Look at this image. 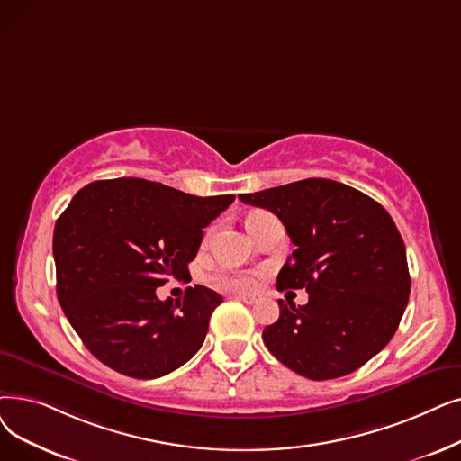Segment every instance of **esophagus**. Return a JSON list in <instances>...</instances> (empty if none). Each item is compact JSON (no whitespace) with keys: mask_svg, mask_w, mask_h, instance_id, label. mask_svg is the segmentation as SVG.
<instances>
[{"mask_svg":"<svg viewBox=\"0 0 461 461\" xmlns=\"http://www.w3.org/2000/svg\"><path fill=\"white\" fill-rule=\"evenodd\" d=\"M235 299H239V302H243L247 305H254L258 302L254 295H235Z\"/></svg>","mask_w":461,"mask_h":461,"instance_id":"34e87169","label":"esophagus"}]
</instances>
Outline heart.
I'll return each mask as SVG.
<instances>
[{"label": "heart", "instance_id": "1", "mask_svg": "<svg viewBox=\"0 0 461 461\" xmlns=\"http://www.w3.org/2000/svg\"><path fill=\"white\" fill-rule=\"evenodd\" d=\"M264 214H267V212H262V211H256V212L249 214V218H247V224H249V222H252V220L259 218V216H264ZM214 231H216V226L209 228V231H207V239H211V237L214 235ZM216 283H218L220 286H222V288H228V290H239V292H249V290H252V288L256 286V278H254V275H250V273H237V275H220V276L216 278Z\"/></svg>", "mask_w": 461, "mask_h": 461}]
</instances>
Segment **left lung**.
<instances>
[{
  "mask_svg": "<svg viewBox=\"0 0 461 461\" xmlns=\"http://www.w3.org/2000/svg\"><path fill=\"white\" fill-rule=\"evenodd\" d=\"M285 224L295 250L276 288H307L309 303L278 302L264 330L269 352L312 380L345 376L367 364L393 337L409 303L407 252L388 211L330 178H305L254 194Z\"/></svg>",
  "mask_w": 461,
  "mask_h": 461,
  "instance_id": "left-lung-1",
  "label": "left lung"
}]
</instances>
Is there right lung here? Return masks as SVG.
<instances>
[{
    "label": "right lung",
    "mask_w": 461,
    "mask_h": 461,
    "mask_svg": "<svg viewBox=\"0 0 461 461\" xmlns=\"http://www.w3.org/2000/svg\"><path fill=\"white\" fill-rule=\"evenodd\" d=\"M233 199L133 176L75 194L54 226L56 294L99 362L133 378H158L202 348L222 295L195 285L173 303L159 302L156 288L188 275L203 228Z\"/></svg>",
    "instance_id": "1"
}]
</instances>
